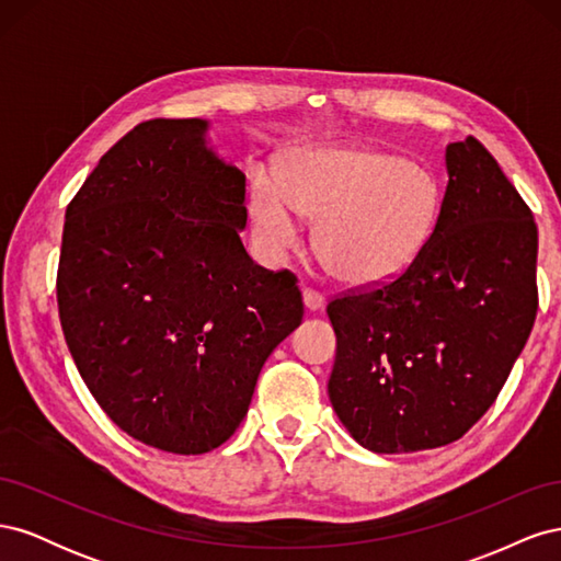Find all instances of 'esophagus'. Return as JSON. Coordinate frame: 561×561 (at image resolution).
I'll list each match as a JSON object with an SVG mask.
<instances>
[{
  "label": "esophagus",
  "mask_w": 561,
  "mask_h": 561,
  "mask_svg": "<svg viewBox=\"0 0 561 561\" xmlns=\"http://www.w3.org/2000/svg\"><path fill=\"white\" fill-rule=\"evenodd\" d=\"M301 297H304V307H307L309 311H318V309H322V304H325V297H322V293L313 290V287H304Z\"/></svg>",
  "instance_id": "34e87169"
}]
</instances>
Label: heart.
<instances>
[{"label": "heart", "instance_id": "1", "mask_svg": "<svg viewBox=\"0 0 561 561\" xmlns=\"http://www.w3.org/2000/svg\"><path fill=\"white\" fill-rule=\"evenodd\" d=\"M250 215L260 243L295 250L299 217L313 219V243L330 274L348 285L402 276L431 241L439 184L421 163L363 147H322L299 154L283 178L252 182Z\"/></svg>", "mask_w": 561, "mask_h": 561}]
</instances>
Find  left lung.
Instances as JSON below:
<instances>
[{
  "label": "left lung",
  "instance_id": "8db88e82",
  "mask_svg": "<svg viewBox=\"0 0 561 561\" xmlns=\"http://www.w3.org/2000/svg\"><path fill=\"white\" fill-rule=\"evenodd\" d=\"M431 241L396 280L328 304L339 421L377 454L445 447L478 423L511 375L538 311L534 215L468 135L447 145Z\"/></svg>",
  "mask_w": 561,
  "mask_h": 561
}]
</instances>
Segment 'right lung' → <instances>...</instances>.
Segmentation results:
<instances>
[{
	"mask_svg": "<svg viewBox=\"0 0 561 561\" xmlns=\"http://www.w3.org/2000/svg\"><path fill=\"white\" fill-rule=\"evenodd\" d=\"M206 130L203 118H151L124 135L67 206L56 280L95 402L173 454L227 443L304 316L297 276L245 252V175Z\"/></svg>",
	"mask_w": 561,
	"mask_h": 561,
	"instance_id": "obj_1",
	"label": "right lung"
}]
</instances>
